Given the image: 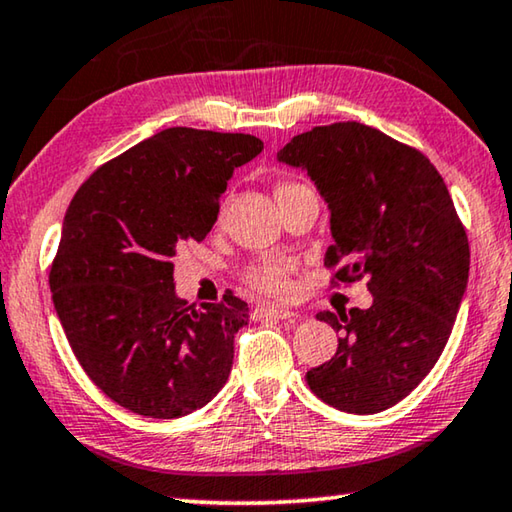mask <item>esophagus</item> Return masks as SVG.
Segmentation results:
<instances>
[{
	"mask_svg": "<svg viewBox=\"0 0 512 512\" xmlns=\"http://www.w3.org/2000/svg\"><path fill=\"white\" fill-rule=\"evenodd\" d=\"M255 314L262 319V316H269V319H296V312L285 310V307H259Z\"/></svg>",
	"mask_w": 512,
	"mask_h": 512,
	"instance_id": "34e87169",
	"label": "esophagus"
}]
</instances>
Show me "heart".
Instances as JSON below:
<instances>
[{"instance_id":"obj_1","label":"heart","mask_w":512,"mask_h":512,"mask_svg":"<svg viewBox=\"0 0 512 512\" xmlns=\"http://www.w3.org/2000/svg\"><path fill=\"white\" fill-rule=\"evenodd\" d=\"M294 189H300V184H282L278 189V196L280 193H287ZM248 280L255 289H259L262 294H269V296H287L291 291L289 271H287V266L280 262L257 264L255 269H250Z\"/></svg>"}]
</instances>
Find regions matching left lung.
<instances>
[{
    "instance_id": "1",
    "label": "left lung",
    "mask_w": 512,
    "mask_h": 512,
    "mask_svg": "<svg viewBox=\"0 0 512 512\" xmlns=\"http://www.w3.org/2000/svg\"><path fill=\"white\" fill-rule=\"evenodd\" d=\"M280 164L305 170L330 209L326 266L367 278L373 303L316 319L342 332L307 371L332 408L376 415L403 401L440 360L469 278V243L442 175L424 154L362 123L298 134Z\"/></svg>"
}]
</instances>
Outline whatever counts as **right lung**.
Returning a JSON list of instances; mask_svg holds the SVG:
<instances>
[{
	"label": "right lung",
	"mask_w": 512,
	"mask_h": 512,
	"mask_svg": "<svg viewBox=\"0 0 512 512\" xmlns=\"http://www.w3.org/2000/svg\"><path fill=\"white\" fill-rule=\"evenodd\" d=\"M264 150L250 134L170 127L79 186L50 271L54 310L88 378L152 419L191 415L221 392L248 305H186L173 257L202 241L234 168Z\"/></svg>",
	"instance_id": "1"
}]
</instances>
